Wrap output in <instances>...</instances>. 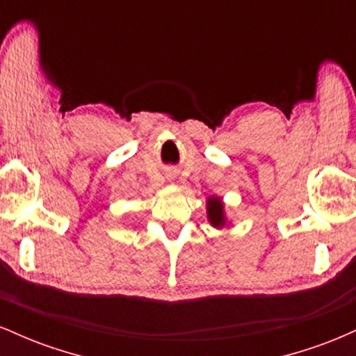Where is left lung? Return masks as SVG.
Instances as JSON below:
<instances>
[{"label": "left lung", "mask_w": 356, "mask_h": 356, "mask_svg": "<svg viewBox=\"0 0 356 356\" xmlns=\"http://www.w3.org/2000/svg\"><path fill=\"white\" fill-rule=\"evenodd\" d=\"M207 220L211 222L212 227L216 229H222L229 224V220L226 218V212H224V202L222 199L218 195H211L207 197Z\"/></svg>", "instance_id": "obj_1"}]
</instances>
